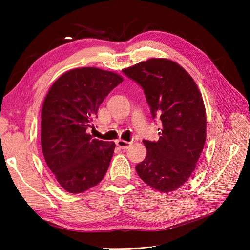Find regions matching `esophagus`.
<instances>
[{
  "instance_id": "esophagus-1",
  "label": "esophagus",
  "mask_w": 250,
  "mask_h": 250,
  "mask_svg": "<svg viewBox=\"0 0 250 250\" xmlns=\"http://www.w3.org/2000/svg\"><path fill=\"white\" fill-rule=\"evenodd\" d=\"M116 144H117V146L121 149H128L131 145L130 142H127V141H124V140H118L116 142Z\"/></svg>"
}]
</instances>
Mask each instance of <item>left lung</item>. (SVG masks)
Here are the masks:
<instances>
[{
    "instance_id": "left-lung-1",
    "label": "left lung",
    "mask_w": 250,
    "mask_h": 250,
    "mask_svg": "<svg viewBox=\"0 0 250 250\" xmlns=\"http://www.w3.org/2000/svg\"><path fill=\"white\" fill-rule=\"evenodd\" d=\"M142 86L152 118L163 129L157 142L144 140L147 155L135 170L143 181L162 193L184 186L196 168L207 139V115L198 86L183 66L151 58L123 70Z\"/></svg>"
}]
</instances>
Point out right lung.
Here are the masks:
<instances>
[{
  "mask_svg": "<svg viewBox=\"0 0 250 250\" xmlns=\"http://www.w3.org/2000/svg\"><path fill=\"white\" fill-rule=\"evenodd\" d=\"M123 81L119 74L80 67L62 75L42 108V150L49 169L65 191L78 194L97 186L107 172L115 143L93 139L98 108Z\"/></svg>",
  "mask_w": 250,
  "mask_h": 250,
  "instance_id": "obj_1",
  "label": "right lung"
}]
</instances>
